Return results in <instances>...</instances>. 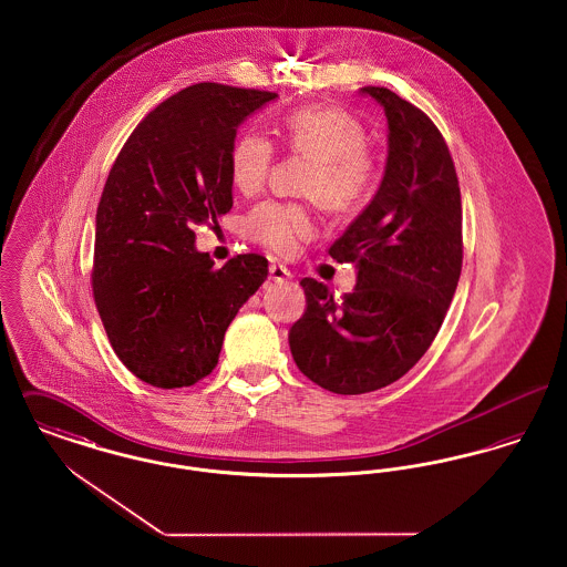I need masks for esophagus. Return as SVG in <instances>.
Masks as SVG:
<instances>
[{"instance_id":"1","label":"esophagus","mask_w":567,"mask_h":567,"mask_svg":"<svg viewBox=\"0 0 567 567\" xmlns=\"http://www.w3.org/2000/svg\"><path fill=\"white\" fill-rule=\"evenodd\" d=\"M293 278V274L287 270L285 266H280V264H271L270 266V280L271 282H276V285H282V282H287V280H291Z\"/></svg>"}]
</instances>
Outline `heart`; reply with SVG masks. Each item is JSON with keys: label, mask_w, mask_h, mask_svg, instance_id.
<instances>
[{"label": "heart", "mask_w": 567, "mask_h": 567, "mask_svg": "<svg viewBox=\"0 0 567 567\" xmlns=\"http://www.w3.org/2000/svg\"><path fill=\"white\" fill-rule=\"evenodd\" d=\"M287 146L315 167L306 193L333 210L359 206L377 185L378 163L368 148L363 125L349 112L338 109H301L282 121ZM274 162L270 140L246 134L234 144L229 172L236 189L246 195L266 185ZM317 231L315 216L299 204L266 202L244 220V236L280 255H291L297 244Z\"/></svg>", "instance_id": "b5f03b06"}]
</instances>
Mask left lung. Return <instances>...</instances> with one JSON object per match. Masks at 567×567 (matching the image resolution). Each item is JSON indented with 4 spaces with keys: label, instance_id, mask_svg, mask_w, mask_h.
<instances>
[{
    "label": "left lung",
    "instance_id": "obj_1",
    "mask_svg": "<svg viewBox=\"0 0 567 567\" xmlns=\"http://www.w3.org/2000/svg\"><path fill=\"white\" fill-rule=\"evenodd\" d=\"M361 93L384 109L389 155L374 199L329 248L357 266V285L338 301L303 278L306 312L289 331L301 374L338 395L382 389L427 352L463 261L461 190L444 137L393 91Z\"/></svg>",
    "mask_w": 567,
    "mask_h": 567
}]
</instances>
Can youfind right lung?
<instances>
[{
  "mask_svg": "<svg viewBox=\"0 0 567 567\" xmlns=\"http://www.w3.org/2000/svg\"><path fill=\"white\" fill-rule=\"evenodd\" d=\"M276 93L199 82L167 97L130 135L95 216L91 285L110 344L159 389L190 386L218 363L238 310L268 278L261 255L215 268L193 225L234 206L238 127Z\"/></svg>",
  "mask_w": 567,
  "mask_h": 567,
  "instance_id": "add662e5",
  "label": "right lung"
}]
</instances>
